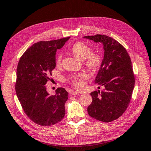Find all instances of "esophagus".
Here are the masks:
<instances>
[{
	"instance_id": "esophagus-1",
	"label": "esophagus",
	"mask_w": 151,
	"mask_h": 151,
	"mask_svg": "<svg viewBox=\"0 0 151 151\" xmlns=\"http://www.w3.org/2000/svg\"><path fill=\"white\" fill-rule=\"evenodd\" d=\"M70 94L72 95H80L82 94V92H78V91H70Z\"/></svg>"
}]
</instances>
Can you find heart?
Segmentation results:
<instances>
[{
  "label": "heart",
  "mask_w": 151,
  "mask_h": 151,
  "mask_svg": "<svg viewBox=\"0 0 151 151\" xmlns=\"http://www.w3.org/2000/svg\"><path fill=\"white\" fill-rule=\"evenodd\" d=\"M70 51L74 56L80 60H84L85 65L91 70H96L100 67L102 63V57L100 55L92 53L91 47L83 42H76L70 49ZM62 56L59 55L56 59L57 65H60L61 63ZM88 75L84 72H82L73 75L69 78V81L74 86L77 88H81L83 86V79L86 78Z\"/></svg>",
  "instance_id": "1"
}]
</instances>
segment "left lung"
<instances>
[{
    "label": "left lung",
    "instance_id": "8db88e82",
    "mask_svg": "<svg viewBox=\"0 0 151 151\" xmlns=\"http://www.w3.org/2000/svg\"><path fill=\"white\" fill-rule=\"evenodd\" d=\"M83 38L102 43L104 51L94 80V83L104 89L90 93L92 102L88 107V113L99 121L112 122L126 110L135 86L130 57L122 45L107 35L98 34Z\"/></svg>",
    "mask_w": 151,
    "mask_h": 151
}]
</instances>
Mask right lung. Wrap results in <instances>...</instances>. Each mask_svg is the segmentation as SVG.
<instances>
[{
  "instance_id": "obj_1",
  "label": "right lung",
  "mask_w": 151,
  "mask_h": 151,
  "mask_svg": "<svg viewBox=\"0 0 151 151\" xmlns=\"http://www.w3.org/2000/svg\"><path fill=\"white\" fill-rule=\"evenodd\" d=\"M70 37L39 42L25 51L16 70V92L29 118L37 124L50 126L59 122L65 115V104L68 93L58 88L50 95L45 84L56 67V52L63 47Z\"/></svg>"
}]
</instances>
